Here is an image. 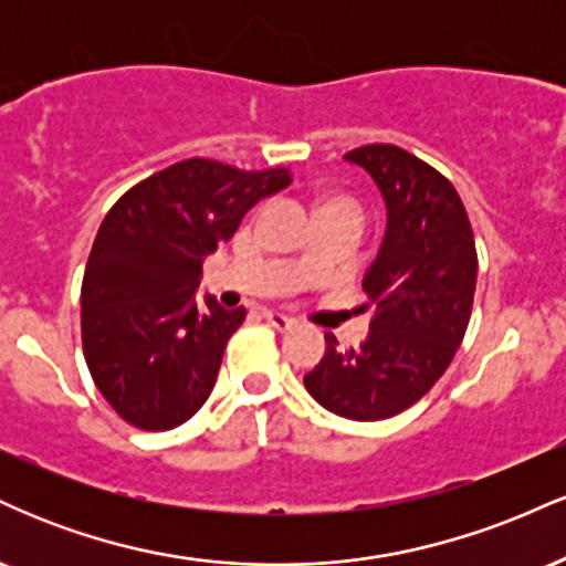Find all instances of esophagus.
<instances>
[{"mask_svg": "<svg viewBox=\"0 0 566 566\" xmlns=\"http://www.w3.org/2000/svg\"><path fill=\"white\" fill-rule=\"evenodd\" d=\"M265 322H269L271 327H276L279 333H284V329L295 327V319H290L287 314H279V311H265Z\"/></svg>", "mask_w": 566, "mask_h": 566, "instance_id": "esophagus-1", "label": "esophagus"}]
</instances>
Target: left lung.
Listing matches in <instances>:
<instances>
[{
  "mask_svg": "<svg viewBox=\"0 0 566 566\" xmlns=\"http://www.w3.org/2000/svg\"><path fill=\"white\" fill-rule=\"evenodd\" d=\"M378 184L388 229L365 276L375 319L359 348H337L305 375L308 394L348 420H386L431 391L469 329L476 292V242L454 186L391 143L346 154Z\"/></svg>",
  "mask_w": 566,
  "mask_h": 566,
  "instance_id": "left-lung-1",
  "label": "left lung"
}]
</instances>
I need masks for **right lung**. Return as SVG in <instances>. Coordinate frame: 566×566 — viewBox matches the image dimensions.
Returning a JSON list of instances; mask_svg holds the SVG:
<instances>
[{
	"mask_svg": "<svg viewBox=\"0 0 566 566\" xmlns=\"http://www.w3.org/2000/svg\"><path fill=\"white\" fill-rule=\"evenodd\" d=\"M290 184L287 167L193 157L148 175L106 212L82 279V348L125 423L170 431L205 405L247 308L199 303L201 263L252 205Z\"/></svg>",
	"mask_w": 566,
	"mask_h": 566,
	"instance_id": "add662e5",
	"label": "right lung"
}]
</instances>
